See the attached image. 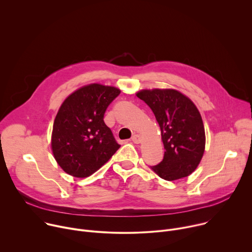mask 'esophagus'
Instances as JSON below:
<instances>
[{
    "label": "esophagus",
    "mask_w": 252,
    "mask_h": 252,
    "mask_svg": "<svg viewBox=\"0 0 252 252\" xmlns=\"http://www.w3.org/2000/svg\"><path fill=\"white\" fill-rule=\"evenodd\" d=\"M131 141L134 143H139L141 141V136L139 134H133L131 137Z\"/></svg>",
    "instance_id": "esophagus-1"
}]
</instances>
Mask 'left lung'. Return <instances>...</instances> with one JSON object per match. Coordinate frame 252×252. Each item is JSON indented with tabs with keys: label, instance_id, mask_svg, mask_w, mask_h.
Here are the masks:
<instances>
[{
	"label": "left lung",
	"instance_id": "8db88e82",
	"mask_svg": "<svg viewBox=\"0 0 252 252\" xmlns=\"http://www.w3.org/2000/svg\"><path fill=\"white\" fill-rule=\"evenodd\" d=\"M137 97L153 111L161 130L163 159L151 168L165 181L189 176L204 153L205 132L194 103L175 90L140 91Z\"/></svg>",
	"mask_w": 252,
	"mask_h": 252
}]
</instances>
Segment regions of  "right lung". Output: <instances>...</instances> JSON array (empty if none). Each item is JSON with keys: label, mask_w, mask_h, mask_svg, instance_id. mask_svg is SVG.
<instances>
[{"label": "right lung", "mask_w": 252, "mask_h": 252, "mask_svg": "<svg viewBox=\"0 0 252 252\" xmlns=\"http://www.w3.org/2000/svg\"><path fill=\"white\" fill-rule=\"evenodd\" d=\"M121 94L114 87L93 84L68 95L54 122L52 150L59 165L75 177H87L121 148L104 113Z\"/></svg>", "instance_id": "add662e5"}]
</instances>
